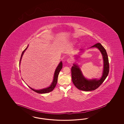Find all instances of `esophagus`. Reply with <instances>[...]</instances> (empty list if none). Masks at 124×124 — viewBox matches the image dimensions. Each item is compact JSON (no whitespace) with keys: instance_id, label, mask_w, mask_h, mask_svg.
I'll list each match as a JSON object with an SVG mask.
<instances>
[{"instance_id":"esophagus-1","label":"esophagus","mask_w":124,"mask_h":124,"mask_svg":"<svg viewBox=\"0 0 124 124\" xmlns=\"http://www.w3.org/2000/svg\"><path fill=\"white\" fill-rule=\"evenodd\" d=\"M67 62H68V63H70V64H71V63H72V62H73V59H72V58H68V59H67Z\"/></svg>"}]
</instances>
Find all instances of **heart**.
I'll return each mask as SVG.
<instances>
[{
    "label": "heart",
    "instance_id": "obj_1",
    "mask_svg": "<svg viewBox=\"0 0 124 124\" xmlns=\"http://www.w3.org/2000/svg\"><path fill=\"white\" fill-rule=\"evenodd\" d=\"M74 42L75 43V42H76V41H74Z\"/></svg>",
    "mask_w": 124,
    "mask_h": 124
}]
</instances>
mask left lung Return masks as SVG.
<instances>
[{"mask_svg": "<svg viewBox=\"0 0 124 124\" xmlns=\"http://www.w3.org/2000/svg\"><path fill=\"white\" fill-rule=\"evenodd\" d=\"M93 47L97 48L100 51L103 58L104 63L103 73L102 76L100 79H88L86 78L83 76L79 66L77 64H73V66L71 68L72 80L74 84L78 89L85 91L94 90L99 87L107 78L109 72V67L108 59L105 49L100 43H97L90 47V48ZM84 50H85L82 49H80V52L82 53L84 52ZM78 58L79 57H78Z\"/></svg>", "mask_w": 124, "mask_h": 124, "instance_id": "1", "label": "left lung"}]
</instances>
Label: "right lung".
<instances>
[{
	"instance_id": "right-lung-1",
	"label": "right lung",
	"mask_w": 124,
	"mask_h": 124,
	"mask_svg": "<svg viewBox=\"0 0 124 124\" xmlns=\"http://www.w3.org/2000/svg\"><path fill=\"white\" fill-rule=\"evenodd\" d=\"M28 47V45L26 47V48L23 51V52L21 54V58H20V62H19V66L20 65V62H21V59L22 58V57L24 53L25 52V51L26 50V49H27V48ZM62 68V62L61 61L60 62V63H59L58 66L57 67V68L55 70L54 72V78H53V82H52V83L51 84L50 86L47 87L46 88H44L43 89H41V90H34V89H32V88L30 87L29 86V88H30L32 90H33L34 92L37 93H48L50 92H51L52 91H53V90L54 89V88L55 87L56 85L57 84V83L58 82V74L60 72V71L61 70V69Z\"/></svg>"
}]
</instances>
